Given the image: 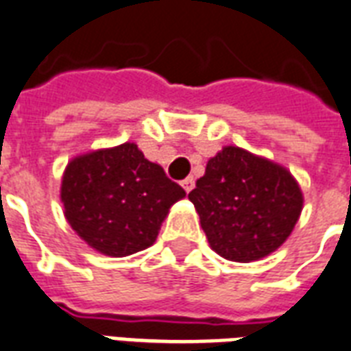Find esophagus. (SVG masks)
<instances>
[{
    "mask_svg": "<svg viewBox=\"0 0 351 351\" xmlns=\"http://www.w3.org/2000/svg\"><path fill=\"white\" fill-rule=\"evenodd\" d=\"M182 187L186 189V193H189V191H191V189H193V187H195V178H193V176H187L186 180H182Z\"/></svg>",
    "mask_w": 351,
    "mask_h": 351,
    "instance_id": "esophagus-1",
    "label": "esophagus"
}]
</instances>
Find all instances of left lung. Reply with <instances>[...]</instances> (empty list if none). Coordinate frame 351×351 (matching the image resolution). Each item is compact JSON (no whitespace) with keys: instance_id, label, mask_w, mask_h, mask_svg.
Returning <instances> with one entry per match:
<instances>
[{"instance_id":"left-lung-1","label":"left lung","mask_w":351,"mask_h":351,"mask_svg":"<svg viewBox=\"0 0 351 351\" xmlns=\"http://www.w3.org/2000/svg\"><path fill=\"white\" fill-rule=\"evenodd\" d=\"M189 200L211 250L237 263L258 261L282 247L304 206L291 171L235 145L208 160Z\"/></svg>"}]
</instances>
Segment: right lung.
<instances>
[{
	"label": "right lung",
	"mask_w": 351,
	"mask_h": 351,
	"mask_svg": "<svg viewBox=\"0 0 351 351\" xmlns=\"http://www.w3.org/2000/svg\"><path fill=\"white\" fill-rule=\"evenodd\" d=\"M186 197L136 143L71 158L60 184L64 217L88 247L110 258L145 250L171 206Z\"/></svg>",
	"instance_id": "add662e5"
}]
</instances>
